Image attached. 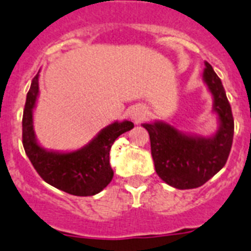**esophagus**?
Wrapping results in <instances>:
<instances>
[{
    "label": "esophagus",
    "instance_id": "34e87169",
    "mask_svg": "<svg viewBox=\"0 0 251 251\" xmlns=\"http://www.w3.org/2000/svg\"><path fill=\"white\" fill-rule=\"evenodd\" d=\"M148 115V111L145 106H141V104H138V106H134L130 111V119L134 121L135 124L141 123Z\"/></svg>",
    "mask_w": 251,
    "mask_h": 251
}]
</instances>
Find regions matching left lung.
<instances>
[{"mask_svg": "<svg viewBox=\"0 0 251 251\" xmlns=\"http://www.w3.org/2000/svg\"><path fill=\"white\" fill-rule=\"evenodd\" d=\"M203 82L212 96L217 128L210 136L178 130L165 121L143 124L150 136L155 172L167 184L178 189L201 187L226 164L234 138V117L222 82L204 62Z\"/></svg>", "mask_w": 251, "mask_h": 251, "instance_id": "1", "label": "left lung"}]
</instances>
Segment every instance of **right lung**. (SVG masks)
Instances as JSON below:
<instances>
[{"label":"right lung","instance_id":"obj_1","mask_svg":"<svg viewBox=\"0 0 251 251\" xmlns=\"http://www.w3.org/2000/svg\"><path fill=\"white\" fill-rule=\"evenodd\" d=\"M39 93V73L26 96L23 116V144L26 155L43 179L73 196H95L112 180L110 149L120 135L134 127L131 121H113L84 147L71 151L45 149L34 130V110Z\"/></svg>","mask_w":251,"mask_h":251}]
</instances>
